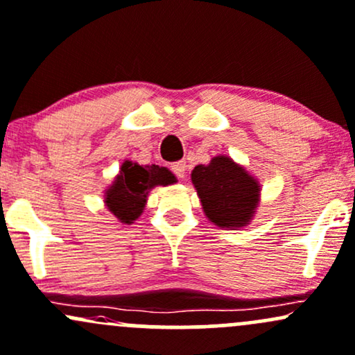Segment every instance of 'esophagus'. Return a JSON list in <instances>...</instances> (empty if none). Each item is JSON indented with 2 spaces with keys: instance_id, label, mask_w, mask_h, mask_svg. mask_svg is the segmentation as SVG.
Returning a JSON list of instances; mask_svg holds the SVG:
<instances>
[{
  "instance_id": "34e87169",
  "label": "esophagus",
  "mask_w": 355,
  "mask_h": 355,
  "mask_svg": "<svg viewBox=\"0 0 355 355\" xmlns=\"http://www.w3.org/2000/svg\"><path fill=\"white\" fill-rule=\"evenodd\" d=\"M171 170H173V173L177 175V177L180 178V180H184V178H185V171H187L185 162H177V163H173V165H171Z\"/></svg>"
}]
</instances>
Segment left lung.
<instances>
[{
  "mask_svg": "<svg viewBox=\"0 0 355 355\" xmlns=\"http://www.w3.org/2000/svg\"><path fill=\"white\" fill-rule=\"evenodd\" d=\"M192 184L205 217L214 225L239 231L251 224L261 198V184L227 155H217L207 165L192 170Z\"/></svg>",
  "mask_w": 355,
  "mask_h": 355,
  "instance_id": "obj_1",
  "label": "left lung"
}]
</instances>
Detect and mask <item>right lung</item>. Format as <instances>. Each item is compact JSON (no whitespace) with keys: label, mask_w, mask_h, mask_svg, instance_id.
<instances>
[{"label":"right lung","mask_w":355,"mask_h":355,"mask_svg":"<svg viewBox=\"0 0 355 355\" xmlns=\"http://www.w3.org/2000/svg\"><path fill=\"white\" fill-rule=\"evenodd\" d=\"M177 182L166 166L138 165L124 159L119 173L104 190V205L121 224H133L146 207L148 196L155 187L173 185Z\"/></svg>","instance_id":"add662e5"}]
</instances>
